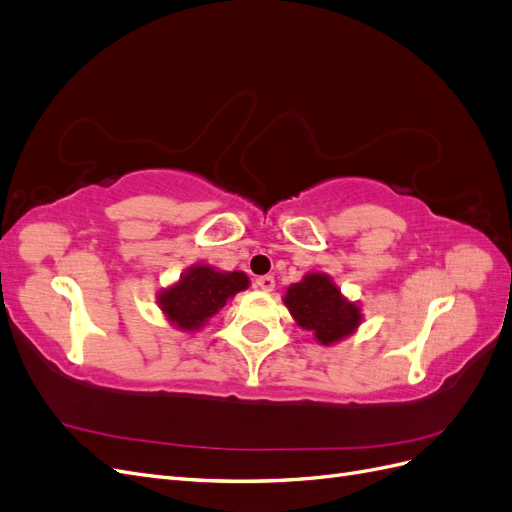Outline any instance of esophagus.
<instances>
[{"label": "esophagus", "mask_w": 512, "mask_h": 512, "mask_svg": "<svg viewBox=\"0 0 512 512\" xmlns=\"http://www.w3.org/2000/svg\"><path fill=\"white\" fill-rule=\"evenodd\" d=\"M254 286H256L258 290L271 292V290L275 288V280H273V275H262V277H258V280L254 282Z\"/></svg>", "instance_id": "34e87169"}]
</instances>
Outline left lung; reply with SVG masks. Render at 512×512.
<instances>
[{
  "label": "left lung",
  "instance_id": "left-lung-1",
  "mask_svg": "<svg viewBox=\"0 0 512 512\" xmlns=\"http://www.w3.org/2000/svg\"><path fill=\"white\" fill-rule=\"evenodd\" d=\"M284 305L294 322L322 346L342 342L363 322L361 305L348 301L327 273H307L301 282L290 284Z\"/></svg>",
  "mask_w": 512,
  "mask_h": 512
}]
</instances>
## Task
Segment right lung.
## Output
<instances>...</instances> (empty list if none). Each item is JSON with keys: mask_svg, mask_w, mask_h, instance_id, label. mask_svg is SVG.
<instances>
[{"mask_svg": "<svg viewBox=\"0 0 512 512\" xmlns=\"http://www.w3.org/2000/svg\"><path fill=\"white\" fill-rule=\"evenodd\" d=\"M247 286H250V277L243 271H220L211 265H194L181 273L175 284L158 292V305L173 327L192 333L203 329L228 299Z\"/></svg>", "mask_w": 512, "mask_h": 512, "instance_id": "obj_1", "label": "right lung"}]
</instances>
